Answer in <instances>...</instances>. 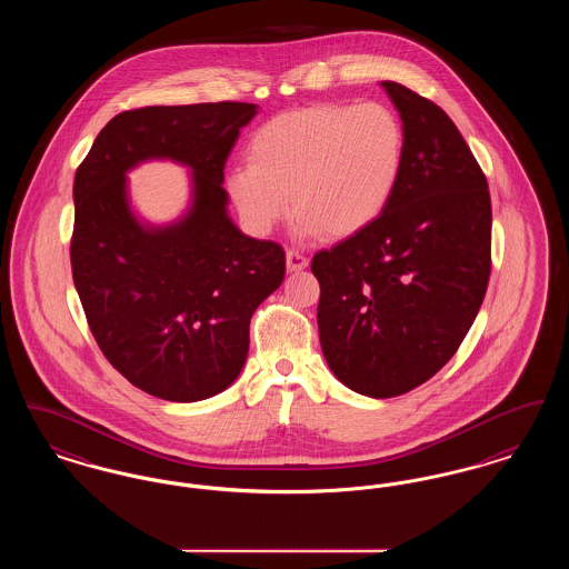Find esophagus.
Listing matches in <instances>:
<instances>
[{
	"label": "esophagus",
	"instance_id": "esophagus-1",
	"mask_svg": "<svg viewBox=\"0 0 569 569\" xmlns=\"http://www.w3.org/2000/svg\"><path fill=\"white\" fill-rule=\"evenodd\" d=\"M286 264H288V271L297 272L307 269L309 260H307L298 249H288V251H286Z\"/></svg>",
	"mask_w": 569,
	"mask_h": 569
}]
</instances>
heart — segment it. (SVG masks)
<instances>
[{
  "label": "heart",
  "mask_w": 569,
  "mask_h": 569,
  "mask_svg": "<svg viewBox=\"0 0 569 569\" xmlns=\"http://www.w3.org/2000/svg\"><path fill=\"white\" fill-rule=\"evenodd\" d=\"M403 158L406 130L390 107L318 104L267 121L226 188L253 232H271L292 198L300 234L350 239L388 207Z\"/></svg>",
  "instance_id": "1"
}]
</instances>
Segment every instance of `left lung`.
<instances>
[{"label": "left lung", "instance_id": "obj_1", "mask_svg": "<svg viewBox=\"0 0 569 569\" xmlns=\"http://www.w3.org/2000/svg\"><path fill=\"white\" fill-rule=\"evenodd\" d=\"M406 130L403 170L383 213L313 256L326 362L350 390L406 395L459 350L487 295L490 193L452 119L381 81Z\"/></svg>", "mask_w": 569, "mask_h": 569}]
</instances>
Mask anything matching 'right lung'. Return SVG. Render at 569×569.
<instances>
[{
	"instance_id": "obj_1",
	"label": "right lung",
	"mask_w": 569,
	"mask_h": 569,
	"mask_svg": "<svg viewBox=\"0 0 569 569\" xmlns=\"http://www.w3.org/2000/svg\"><path fill=\"white\" fill-rule=\"evenodd\" d=\"M256 104L147 107L112 117L74 177L72 277L110 365L163 401L193 403L243 369L249 320L281 286V244L228 216L223 166ZM170 159L191 168L189 211L153 227L134 216L127 172Z\"/></svg>"
}]
</instances>
